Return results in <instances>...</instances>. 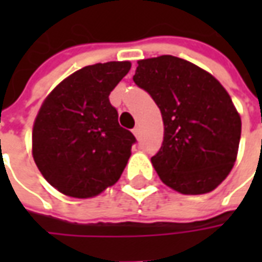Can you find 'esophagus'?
Segmentation results:
<instances>
[{
    "label": "esophagus",
    "mask_w": 262,
    "mask_h": 262,
    "mask_svg": "<svg viewBox=\"0 0 262 262\" xmlns=\"http://www.w3.org/2000/svg\"><path fill=\"white\" fill-rule=\"evenodd\" d=\"M133 135H135V136H136L137 139L140 137V127H139V126H136V127L133 129Z\"/></svg>",
    "instance_id": "obj_1"
}]
</instances>
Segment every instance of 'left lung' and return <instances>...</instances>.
<instances>
[{"instance_id": "obj_1", "label": "left lung", "mask_w": 262, "mask_h": 262, "mask_svg": "<svg viewBox=\"0 0 262 262\" xmlns=\"http://www.w3.org/2000/svg\"><path fill=\"white\" fill-rule=\"evenodd\" d=\"M133 81L161 111L164 140L151 157L160 180L184 195L213 191L234 165L242 119L223 85L170 54L137 61Z\"/></svg>"}]
</instances>
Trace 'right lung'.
<instances>
[{
    "label": "right lung",
    "mask_w": 262,
    "mask_h": 262,
    "mask_svg": "<svg viewBox=\"0 0 262 262\" xmlns=\"http://www.w3.org/2000/svg\"><path fill=\"white\" fill-rule=\"evenodd\" d=\"M130 61L86 66L69 75L39 109L32 154L45 180L73 198H92L112 187L136 142L120 127L109 94L130 70Z\"/></svg>",
    "instance_id": "add662e5"
}]
</instances>
